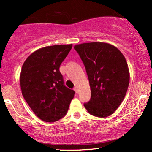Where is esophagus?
Here are the masks:
<instances>
[{
  "label": "esophagus",
  "instance_id": "1",
  "mask_svg": "<svg viewBox=\"0 0 152 152\" xmlns=\"http://www.w3.org/2000/svg\"><path fill=\"white\" fill-rule=\"evenodd\" d=\"M74 90L75 91V92H76V94H77V93H78V88H77V87H74Z\"/></svg>",
  "mask_w": 152,
  "mask_h": 152
}]
</instances>
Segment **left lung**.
Segmentation results:
<instances>
[{
    "mask_svg": "<svg viewBox=\"0 0 152 152\" xmlns=\"http://www.w3.org/2000/svg\"><path fill=\"white\" fill-rule=\"evenodd\" d=\"M88 75L91 96L84 106L97 117H107L117 109L129 84L126 58L116 47L107 43L75 45Z\"/></svg>",
    "mask_w": 152,
    "mask_h": 152,
    "instance_id": "1",
    "label": "left lung"
}]
</instances>
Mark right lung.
I'll return each mask as SVG.
<instances>
[{
  "label": "right lung",
  "mask_w": 152,
  "mask_h": 152,
  "mask_svg": "<svg viewBox=\"0 0 152 152\" xmlns=\"http://www.w3.org/2000/svg\"><path fill=\"white\" fill-rule=\"evenodd\" d=\"M72 44L55 45L36 50L26 58L20 71L23 98L40 119L54 122L64 117L74 91L64 84L59 67Z\"/></svg>",
  "instance_id": "right-lung-1"
}]
</instances>
